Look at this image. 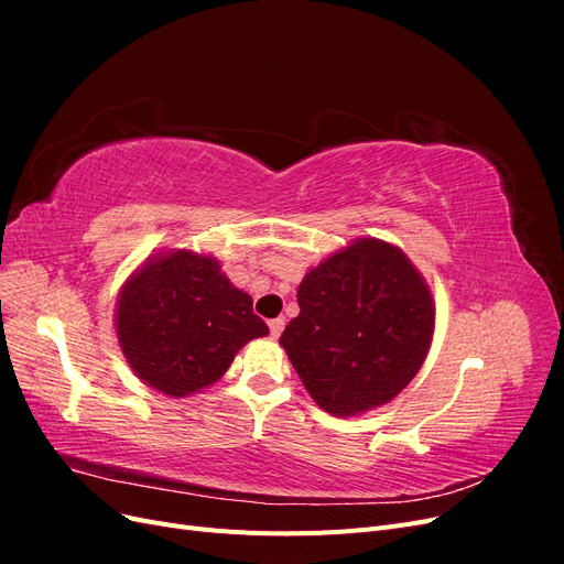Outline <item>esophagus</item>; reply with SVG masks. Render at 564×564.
<instances>
[{"label":"esophagus","instance_id":"34e87169","mask_svg":"<svg viewBox=\"0 0 564 564\" xmlns=\"http://www.w3.org/2000/svg\"><path fill=\"white\" fill-rule=\"evenodd\" d=\"M268 327H270V336H272V338H278V336L282 334V329H284V317L270 319V322H268Z\"/></svg>","mask_w":564,"mask_h":564}]
</instances>
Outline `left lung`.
Instances as JSON below:
<instances>
[{
	"label": "left lung",
	"instance_id": "1",
	"mask_svg": "<svg viewBox=\"0 0 564 564\" xmlns=\"http://www.w3.org/2000/svg\"><path fill=\"white\" fill-rule=\"evenodd\" d=\"M286 350L311 398L334 416H357L400 395L431 350L435 303L404 251L362 237L299 284Z\"/></svg>",
	"mask_w": 564,
	"mask_h": 564
}]
</instances>
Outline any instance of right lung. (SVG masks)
Wrapping results in <instances>:
<instances>
[{
  "label": "right lung",
  "instance_id": "obj_1",
  "mask_svg": "<svg viewBox=\"0 0 564 564\" xmlns=\"http://www.w3.org/2000/svg\"><path fill=\"white\" fill-rule=\"evenodd\" d=\"M251 303L212 256L162 251L124 282L115 329L135 377L185 398L224 377L247 340L268 334Z\"/></svg>",
  "mask_w": 564,
  "mask_h": 564
}]
</instances>
